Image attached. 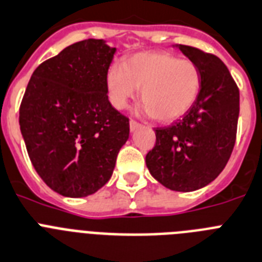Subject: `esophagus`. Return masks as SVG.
<instances>
[{
  "instance_id": "obj_1",
  "label": "esophagus",
  "mask_w": 262,
  "mask_h": 262,
  "mask_svg": "<svg viewBox=\"0 0 262 262\" xmlns=\"http://www.w3.org/2000/svg\"><path fill=\"white\" fill-rule=\"evenodd\" d=\"M129 126H130V132H136L138 128H140L141 125L138 124V122L133 121V120H130V122H129Z\"/></svg>"
}]
</instances>
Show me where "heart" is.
Masks as SVG:
<instances>
[{"label":"heart","mask_w":262,"mask_h":262,"mask_svg":"<svg viewBox=\"0 0 262 262\" xmlns=\"http://www.w3.org/2000/svg\"><path fill=\"white\" fill-rule=\"evenodd\" d=\"M108 99L125 109L140 88V111L161 122H171L194 105L200 92L199 67L167 52H138L122 64H113L105 76Z\"/></svg>","instance_id":"obj_1"}]
</instances>
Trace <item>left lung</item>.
<instances>
[{
	"instance_id": "obj_1",
	"label": "left lung",
	"mask_w": 262,
	"mask_h": 262,
	"mask_svg": "<svg viewBox=\"0 0 262 262\" xmlns=\"http://www.w3.org/2000/svg\"><path fill=\"white\" fill-rule=\"evenodd\" d=\"M199 67L196 101L167 128L156 129V146L146 154L153 178L172 191L190 192L217 178L235 146L240 93L217 56L195 47L174 45Z\"/></svg>"
}]
</instances>
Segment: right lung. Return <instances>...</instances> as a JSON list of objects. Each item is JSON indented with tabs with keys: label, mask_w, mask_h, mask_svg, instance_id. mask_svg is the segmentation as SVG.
Masks as SVG:
<instances>
[{
	"label": "right lung",
	"mask_w": 262,
	"mask_h": 262,
	"mask_svg": "<svg viewBox=\"0 0 262 262\" xmlns=\"http://www.w3.org/2000/svg\"><path fill=\"white\" fill-rule=\"evenodd\" d=\"M116 47L85 39L38 66L19 108L34 169L67 198L95 194L111 179L129 120L109 103L105 76Z\"/></svg>",
	"instance_id": "1"
}]
</instances>
